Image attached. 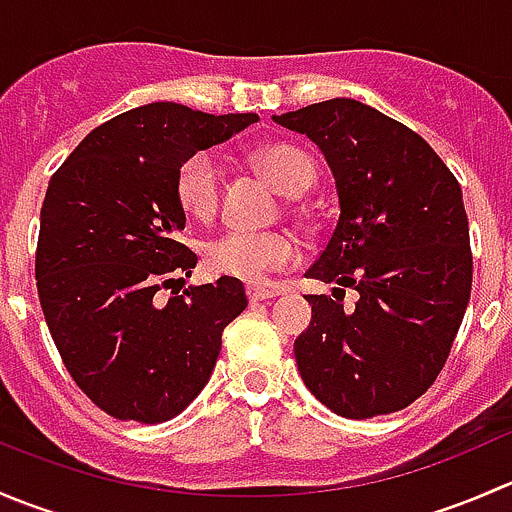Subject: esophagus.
<instances>
[{
	"mask_svg": "<svg viewBox=\"0 0 512 512\" xmlns=\"http://www.w3.org/2000/svg\"><path fill=\"white\" fill-rule=\"evenodd\" d=\"M277 289H272V287H255V285H247V299H250L252 304L255 302H262V299H272V297H277Z\"/></svg>",
	"mask_w": 512,
	"mask_h": 512,
	"instance_id": "obj_1",
	"label": "esophagus"
}]
</instances>
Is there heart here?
<instances>
[{"instance_id":"heart-1","label":"heart","mask_w":512,"mask_h":512,"mask_svg":"<svg viewBox=\"0 0 512 512\" xmlns=\"http://www.w3.org/2000/svg\"><path fill=\"white\" fill-rule=\"evenodd\" d=\"M257 165L277 190L299 195L314 183V163L292 143H267L257 151ZM180 208L193 218H210L220 203V165L213 153L198 151L180 163L175 175ZM294 240L285 232H255L230 227L210 237L203 247V265L210 275L260 282L272 270L292 265Z\"/></svg>"}]
</instances>
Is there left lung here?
Masks as SVG:
<instances>
[{
  "instance_id": "8db88e82",
  "label": "left lung",
  "mask_w": 512,
  "mask_h": 512,
  "mask_svg": "<svg viewBox=\"0 0 512 512\" xmlns=\"http://www.w3.org/2000/svg\"><path fill=\"white\" fill-rule=\"evenodd\" d=\"M275 121L317 143L339 195L327 247L304 277L359 292L347 312L329 294H307L299 374L344 418L406 409L441 374L471 299L461 185L416 131L354 98Z\"/></svg>"
}]
</instances>
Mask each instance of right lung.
I'll list each match as a JSON object with an SVG mask.
<instances>
[{
  "label": "right lung",
  "instance_id": "1",
  "mask_svg": "<svg viewBox=\"0 0 512 512\" xmlns=\"http://www.w3.org/2000/svg\"><path fill=\"white\" fill-rule=\"evenodd\" d=\"M255 113L156 101L94 128L51 175L36 242V289L61 361L118 421L163 423L208 384L240 280L183 285L198 255L178 242L180 163L255 123Z\"/></svg>",
  "mask_w": 512,
  "mask_h": 512
}]
</instances>
